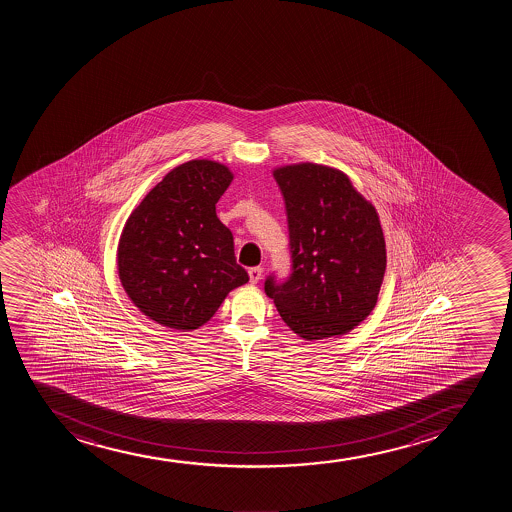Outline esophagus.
I'll list each match as a JSON object with an SVG mask.
<instances>
[{"mask_svg":"<svg viewBox=\"0 0 512 512\" xmlns=\"http://www.w3.org/2000/svg\"><path fill=\"white\" fill-rule=\"evenodd\" d=\"M263 277V268L261 266H254L249 270V278H251V283H258Z\"/></svg>","mask_w":512,"mask_h":512,"instance_id":"esophagus-1","label":"esophagus"}]
</instances>
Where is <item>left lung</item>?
<instances>
[{"label":"left lung","mask_w":512,"mask_h":512,"mask_svg":"<svg viewBox=\"0 0 512 512\" xmlns=\"http://www.w3.org/2000/svg\"><path fill=\"white\" fill-rule=\"evenodd\" d=\"M273 177L287 208L292 275L268 277L266 295L300 338L345 335L376 307L386 271L376 208L328 165H283Z\"/></svg>","instance_id":"left-lung-1"}]
</instances>
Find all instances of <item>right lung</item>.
Wrapping results in <instances>:
<instances>
[{"label":"right lung","instance_id":"1","mask_svg":"<svg viewBox=\"0 0 512 512\" xmlns=\"http://www.w3.org/2000/svg\"><path fill=\"white\" fill-rule=\"evenodd\" d=\"M234 174L215 160H189L165 174L124 224L118 273L147 318L191 331L210 321L230 290L249 282L234 237L215 205Z\"/></svg>","mask_w":512,"mask_h":512}]
</instances>
